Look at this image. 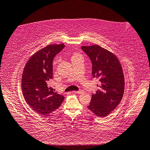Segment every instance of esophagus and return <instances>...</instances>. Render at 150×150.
Wrapping results in <instances>:
<instances>
[{
    "instance_id": "1",
    "label": "esophagus",
    "mask_w": 150,
    "mask_h": 150,
    "mask_svg": "<svg viewBox=\"0 0 150 150\" xmlns=\"http://www.w3.org/2000/svg\"><path fill=\"white\" fill-rule=\"evenodd\" d=\"M73 93H75V94H81V93H83V91L82 90H79V91H73L72 92Z\"/></svg>"
}]
</instances>
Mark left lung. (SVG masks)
<instances>
[{
  "label": "left lung",
  "mask_w": 150,
  "mask_h": 150,
  "mask_svg": "<svg viewBox=\"0 0 150 150\" xmlns=\"http://www.w3.org/2000/svg\"><path fill=\"white\" fill-rule=\"evenodd\" d=\"M81 50L92 62L93 77L100 84L92 95L88 108L96 116L105 117L120 103L125 91V78L121 64L116 56L99 45L83 46Z\"/></svg>",
  "instance_id": "obj_1"
}]
</instances>
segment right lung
Returning <instances> with one entry per match:
<instances>
[{
  "mask_svg": "<svg viewBox=\"0 0 150 150\" xmlns=\"http://www.w3.org/2000/svg\"><path fill=\"white\" fill-rule=\"evenodd\" d=\"M65 47L62 44L49 45L32 55L25 64L22 76L24 98L34 111L47 115L59 108L64 97L48 85L53 78V61Z\"/></svg>",
  "mask_w": 150,
  "mask_h": 150,
  "instance_id": "right-lung-1",
  "label": "right lung"
}]
</instances>
